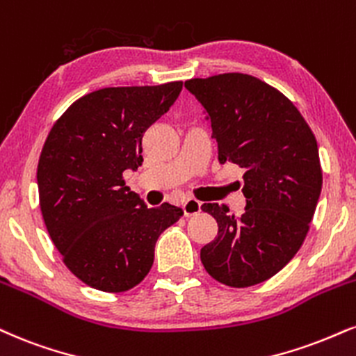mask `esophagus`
Here are the masks:
<instances>
[{
	"label": "esophagus",
	"instance_id": "esophagus-1",
	"mask_svg": "<svg viewBox=\"0 0 356 356\" xmlns=\"http://www.w3.org/2000/svg\"><path fill=\"white\" fill-rule=\"evenodd\" d=\"M182 212L186 217H192L197 216V213L202 212V204L195 199H187L186 202L182 204Z\"/></svg>",
	"mask_w": 356,
	"mask_h": 356
}]
</instances>
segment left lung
Returning <instances> with one entry per match:
<instances>
[{"instance_id": "left-lung-1", "label": "left lung", "mask_w": 356, "mask_h": 356, "mask_svg": "<svg viewBox=\"0 0 356 356\" xmlns=\"http://www.w3.org/2000/svg\"><path fill=\"white\" fill-rule=\"evenodd\" d=\"M204 106L219 161L243 169L247 199L241 217L222 204H204L219 225L200 248L209 275L245 289L275 275L305 241L322 192L318 145L300 111L254 76L225 72L186 81Z\"/></svg>"}]
</instances>
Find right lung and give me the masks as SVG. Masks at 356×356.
I'll use <instances>...</instances> for the list:
<instances>
[{"instance_id":"add662e5","label":"right lung","mask_w":356,"mask_h":356,"mask_svg":"<svg viewBox=\"0 0 356 356\" xmlns=\"http://www.w3.org/2000/svg\"><path fill=\"white\" fill-rule=\"evenodd\" d=\"M182 91L161 86L104 88L79 97L49 131L38 162L40 207L63 262L102 292L144 280L154 247L182 209H147L124 182L143 162V137Z\"/></svg>"}]
</instances>
